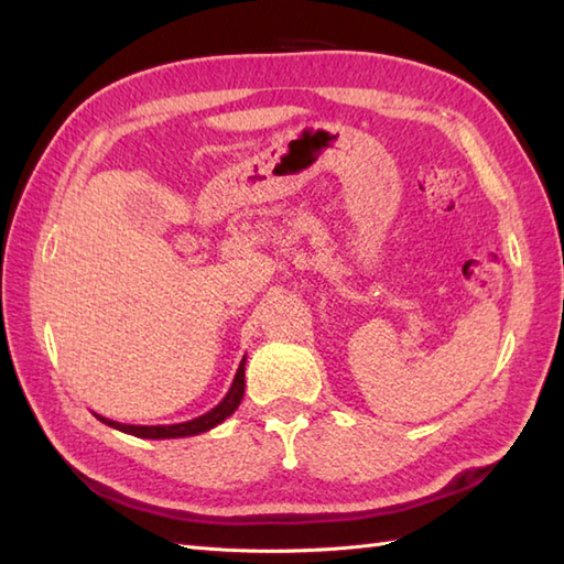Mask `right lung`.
Segmentation results:
<instances>
[{
    "mask_svg": "<svg viewBox=\"0 0 564 564\" xmlns=\"http://www.w3.org/2000/svg\"><path fill=\"white\" fill-rule=\"evenodd\" d=\"M245 361L247 356L242 358V364H239L237 368V376L232 380L230 390H227L225 398L220 400V404H215L210 412L200 414L196 419H188V422H182V424H158V426H140V424H121V422H111V419L106 416H99V422H104L106 426H113L118 431H123V434H130V436H138V438H184V436H196V434H203V431H210L213 426L223 424L227 416H230L239 402H242L245 398Z\"/></svg>",
    "mask_w": 564,
    "mask_h": 564,
    "instance_id": "1",
    "label": "right lung"
}]
</instances>
